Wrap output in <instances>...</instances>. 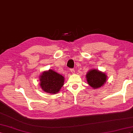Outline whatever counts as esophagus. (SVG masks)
<instances>
[{"label":"esophagus","instance_id":"34e87169","mask_svg":"<svg viewBox=\"0 0 133 133\" xmlns=\"http://www.w3.org/2000/svg\"><path fill=\"white\" fill-rule=\"evenodd\" d=\"M71 72H72V74H75V71L74 69H71Z\"/></svg>","mask_w":133,"mask_h":133}]
</instances>
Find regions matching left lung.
I'll use <instances>...</instances> for the list:
<instances>
[{"label": "left lung", "instance_id": "8db88e82", "mask_svg": "<svg viewBox=\"0 0 133 133\" xmlns=\"http://www.w3.org/2000/svg\"><path fill=\"white\" fill-rule=\"evenodd\" d=\"M88 84L94 89L100 88L107 81V76L105 73L96 69L90 70L86 75Z\"/></svg>", "mask_w": 133, "mask_h": 133}]
</instances>
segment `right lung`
<instances>
[{
  "label": "right lung",
  "mask_w": 133,
  "mask_h": 133,
  "mask_svg": "<svg viewBox=\"0 0 133 133\" xmlns=\"http://www.w3.org/2000/svg\"><path fill=\"white\" fill-rule=\"evenodd\" d=\"M64 77L52 70L43 72L39 76V85L44 92L58 93L64 84Z\"/></svg>",
  "instance_id": "right-lung-1"
}]
</instances>
